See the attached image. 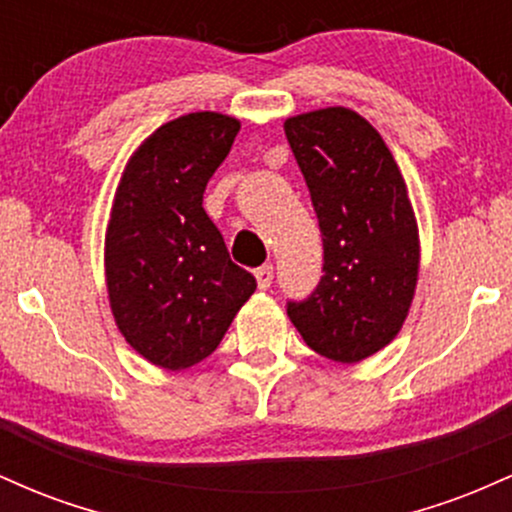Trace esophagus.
I'll return each instance as SVG.
<instances>
[{
    "label": "esophagus",
    "instance_id": "1",
    "mask_svg": "<svg viewBox=\"0 0 512 512\" xmlns=\"http://www.w3.org/2000/svg\"><path fill=\"white\" fill-rule=\"evenodd\" d=\"M255 279H257V286L260 289H269L272 286V279H274V267L272 264H262L260 269H255Z\"/></svg>",
    "mask_w": 512,
    "mask_h": 512
}]
</instances>
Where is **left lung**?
Listing matches in <instances>:
<instances>
[{
    "instance_id": "obj_1",
    "label": "left lung",
    "mask_w": 512,
    "mask_h": 512,
    "mask_svg": "<svg viewBox=\"0 0 512 512\" xmlns=\"http://www.w3.org/2000/svg\"><path fill=\"white\" fill-rule=\"evenodd\" d=\"M322 233V276L286 313L320 356L356 363L402 330L419 276V233L383 137L349 108L284 122Z\"/></svg>"
}]
</instances>
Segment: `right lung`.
<instances>
[{
    "mask_svg": "<svg viewBox=\"0 0 512 512\" xmlns=\"http://www.w3.org/2000/svg\"><path fill=\"white\" fill-rule=\"evenodd\" d=\"M238 129L219 113L166 122L129 158L115 192L105 236L110 308L154 366L182 370L207 358L257 289L202 207Z\"/></svg>",
    "mask_w": 512,
    "mask_h": 512,
    "instance_id": "right-lung-1",
    "label": "right lung"
}]
</instances>
